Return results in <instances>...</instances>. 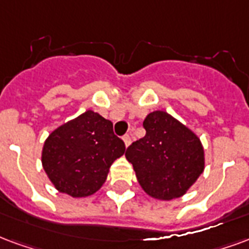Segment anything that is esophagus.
Returning a JSON list of instances; mask_svg holds the SVG:
<instances>
[{"label":"esophagus","mask_w":249,"mask_h":249,"mask_svg":"<svg viewBox=\"0 0 249 249\" xmlns=\"http://www.w3.org/2000/svg\"><path fill=\"white\" fill-rule=\"evenodd\" d=\"M123 141H124L125 146L128 148V146L130 145V136H129V134H125V136H123Z\"/></svg>","instance_id":"34e87169"}]
</instances>
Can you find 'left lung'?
<instances>
[{"label":"left lung","instance_id":"8db88e82","mask_svg":"<svg viewBox=\"0 0 249 249\" xmlns=\"http://www.w3.org/2000/svg\"><path fill=\"white\" fill-rule=\"evenodd\" d=\"M146 134L126 149L137 181L152 198H179L204 169V150L198 136L163 110L143 120Z\"/></svg>","mask_w":249,"mask_h":249}]
</instances>
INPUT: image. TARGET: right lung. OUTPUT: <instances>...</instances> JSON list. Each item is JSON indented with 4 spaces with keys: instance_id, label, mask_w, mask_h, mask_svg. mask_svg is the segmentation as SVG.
I'll list each match as a JSON object with an SVG mask.
<instances>
[{
    "instance_id": "1",
    "label": "right lung",
    "mask_w": 249,
    "mask_h": 249,
    "mask_svg": "<svg viewBox=\"0 0 249 249\" xmlns=\"http://www.w3.org/2000/svg\"><path fill=\"white\" fill-rule=\"evenodd\" d=\"M125 153L113 124L93 110L60 125L42 150V165L55 189L73 198L95 194L110 165Z\"/></svg>"
}]
</instances>
